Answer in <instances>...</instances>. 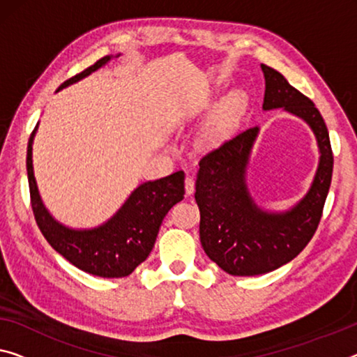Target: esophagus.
<instances>
[{
	"instance_id": "obj_1",
	"label": "esophagus",
	"mask_w": 357,
	"mask_h": 357,
	"mask_svg": "<svg viewBox=\"0 0 357 357\" xmlns=\"http://www.w3.org/2000/svg\"><path fill=\"white\" fill-rule=\"evenodd\" d=\"M185 191L188 196L195 193V178L191 175H186L185 178Z\"/></svg>"
}]
</instances>
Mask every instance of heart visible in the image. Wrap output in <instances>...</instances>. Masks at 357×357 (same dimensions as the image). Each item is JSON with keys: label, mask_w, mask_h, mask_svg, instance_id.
<instances>
[{"label": "heart", "mask_w": 357, "mask_h": 357, "mask_svg": "<svg viewBox=\"0 0 357 357\" xmlns=\"http://www.w3.org/2000/svg\"><path fill=\"white\" fill-rule=\"evenodd\" d=\"M241 105H243V94L238 91L231 92L220 103V107L215 109V113L212 114L202 129V139L207 145L218 146L233 135Z\"/></svg>", "instance_id": "b5f03b06"}]
</instances>
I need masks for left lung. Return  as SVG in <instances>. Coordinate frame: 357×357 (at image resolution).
<instances>
[{
  "label": "left lung",
  "mask_w": 357,
  "mask_h": 357,
  "mask_svg": "<svg viewBox=\"0 0 357 357\" xmlns=\"http://www.w3.org/2000/svg\"><path fill=\"white\" fill-rule=\"evenodd\" d=\"M261 71L263 109L282 108L308 124L319 148V164L308 193L290 209L273 212L257 204L245 183L259 126L225 142L199 161L195 197L201 212L202 249L233 276L265 274L294 260L317 229L332 182V146L319 109L279 71L266 65H261Z\"/></svg>",
  "instance_id": "obj_1"
}]
</instances>
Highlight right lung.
I'll use <instances>...</instances> for the list:
<instances>
[{
    "instance_id": "add662e5",
    "label": "right lung",
    "mask_w": 357,
    "mask_h": 357,
    "mask_svg": "<svg viewBox=\"0 0 357 357\" xmlns=\"http://www.w3.org/2000/svg\"><path fill=\"white\" fill-rule=\"evenodd\" d=\"M109 60L112 56L97 60L92 67L65 81L57 92L94 73ZM36 129L38 124L26 146V174L31 209L43 236L54 250L79 270L100 278L129 276L150 255L162 218L174 204L183 199L185 174L178 171L164 178L139 185L118 212L96 228L78 229L65 227L46 209L38 191L33 172V140Z\"/></svg>"
}]
</instances>
